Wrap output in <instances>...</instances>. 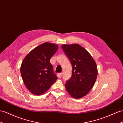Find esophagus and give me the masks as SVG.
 I'll return each instance as SVG.
<instances>
[{
	"mask_svg": "<svg viewBox=\"0 0 123 123\" xmlns=\"http://www.w3.org/2000/svg\"><path fill=\"white\" fill-rule=\"evenodd\" d=\"M59 76L61 77L62 75V73H60L59 74Z\"/></svg>",
	"mask_w": 123,
	"mask_h": 123,
	"instance_id": "1",
	"label": "esophagus"
}]
</instances>
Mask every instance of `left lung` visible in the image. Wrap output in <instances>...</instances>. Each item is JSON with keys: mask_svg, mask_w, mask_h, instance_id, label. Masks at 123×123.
Here are the masks:
<instances>
[{"mask_svg": "<svg viewBox=\"0 0 123 123\" xmlns=\"http://www.w3.org/2000/svg\"><path fill=\"white\" fill-rule=\"evenodd\" d=\"M61 47L72 66V76L65 84L66 90L74 98H81L87 94L96 82V63L90 53L80 45Z\"/></svg>", "mask_w": 123, "mask_h": 123, "instance_id": "obj_1", "label": "left lung"}]
</instances>
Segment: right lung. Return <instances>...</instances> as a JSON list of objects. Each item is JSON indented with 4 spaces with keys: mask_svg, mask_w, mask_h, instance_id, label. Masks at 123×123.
I'll return each mask as SVG.
<instances>
[{
    "mask_svg": "<svg viewBox=\"0 0 123 123\" xmlns=\"http://www.w3.org/2000/svg\"><path fill=\"white\" fill-rule=\"evenodd\" d=\"M58 48L54 43H42L31 50L22 63L20 71L23 82L35 95L46 92L58 79L50 62Z\"/></svg>",
    "mask_w": 123,
    "mask_h": 123,
    "instance_id": "obj_1",
    "label": "right lung"
}]
</instances>
